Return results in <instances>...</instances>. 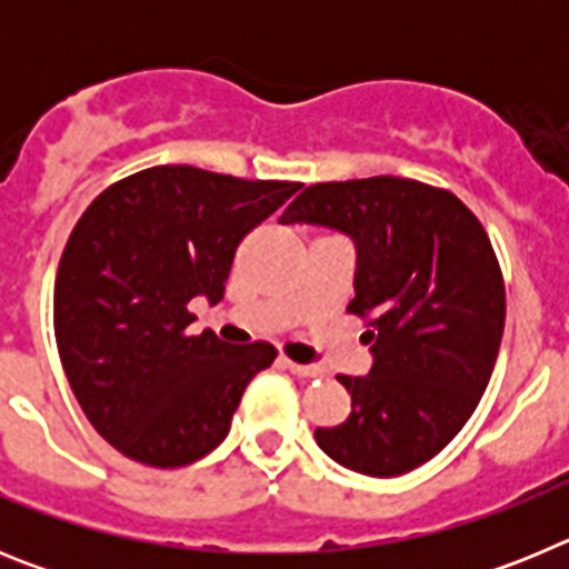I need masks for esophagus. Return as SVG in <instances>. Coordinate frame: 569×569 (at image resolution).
<instances>
[{
    "instance_id": "1",
    "label": "esophagus",
    "mask_w": 569,
    "mask_h": 569,
    "mask_svg": "<svg viewBox=\"0 0 569 569\" xmlns=\"http://www.w3.org/2000/svg\"><path fill=\"white\" fill-rule=\"evenodd\" d=\"M284 367H288L290 373L293 376H301V379H319L321 370L319 367H310V365H296V361L284 359Z\"/></svg>"
}]
</instances>
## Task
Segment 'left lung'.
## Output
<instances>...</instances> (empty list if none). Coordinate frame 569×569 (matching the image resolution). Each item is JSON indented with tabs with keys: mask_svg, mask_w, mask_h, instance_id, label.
I'll use <instances>...</instances> for the list:
<instances>
[{
	"mask_svg": "<svg viewBox=\"0 0 569 569\" xmlns=\"http://www.w3.org/2000/svg\"><path fill=\"white\" fill-rule=\"evenodd\" d=\"M281 224H325L359 250L356 299L373 350L367 376H339L353 410L316 427L341 467L376 479L416 470L470 419L505 333V276L490 236L445 188L370 176L301 190Z\"/></svg>",
	"mask_w": 569,
	"mask_h": 569,
	"instance_id": "obj_1",
	"label": "left lung"
}]
</instances>
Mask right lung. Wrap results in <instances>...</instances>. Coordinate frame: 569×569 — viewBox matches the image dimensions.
Listing matches in <instances>:
<instances>
[{
  "mask_svg": "<svg viewBox=\"0 0 569 569\" xmlns=\"http://www.w3.org/2000/svg\"><path fill=\"white\" fill-rule=\"evenodd\" d=\"M299 188L159 164L79 216L59 259L53 330L70 390L119 453L168 470L222 445L276 347L188 333L190 301L222 299L239 241Z\"/></svg>",
  "mask_w": 569,
  "mask_h": 569,
  "instance_id": "right-lung-1",
  "label": "right lung"
}]
</instances>
